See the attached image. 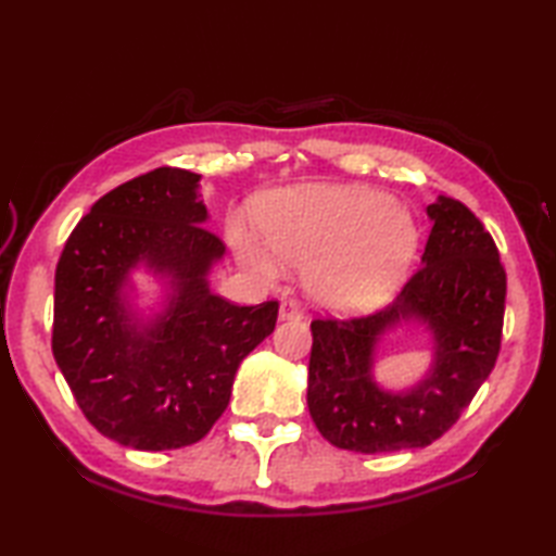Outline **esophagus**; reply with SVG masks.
<instances>
[{
  "label": "esophagus",
  "mask_w": 556,
  "mask_h": 556,
  "mask_svg": "<svg viewBox=\"0 0 556 556\" xmlns=\"http://www.w3.org/2000/svg\"><path fill=\"white\" fill-rule=\"evenodd\" d=\"M279 317L281 320H301L303 305L296 299H285L279 303Z\"/></svg>",
  "instance_id": "esophagus-1"
}]
</instances>
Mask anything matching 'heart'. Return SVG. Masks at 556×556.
I'll return each mask as SVG.
<instances>
[{
    "instance_id": "b5f03b06",
    "label": "heart",
    "mask_w": 556,
    "mask_h": 556,
    "mask_svg": "<svg viewBox=\"0 0 556 556\" xmlns=\"http://www.w3.org/2000/svg\"><path fill=\"white\" fill-rule=\"evenodd\" d=\"M265 245L239 222L231 243L248 265L277 277L279 264L308 269L313 296L332 311L380 305L406 275L418 231L406 210L368 186H305L267 195L257 207Z\"/></svg>"
}]
</instances>
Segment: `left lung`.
<instances>
[{
    "label": "left lung",
    "mask_w": 556,
    "mask_h": 556,
    "mask_svg": "<svg viewBox=\"0 0 556 556\" xmlns=\"http://www.w3.org/2000/svg\"><path fill=\"white\" fill-rule=\"evenodd\" d=\"M420 267L382 311L311 323L308 408L327 442L358 454L428 446L452 428L488 380L502 346L506 271L490 231L464 203L428 205ZM428 324L435 363L408 393L371 380L376 341L399 321Z\"/></svg>",
    "instance_id": "8db88e82"
}]
</instances>
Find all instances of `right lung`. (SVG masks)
<instances>
[{
	"label": "right lung",
	"mask_w": 556,
	"mask_h": 556,
	"mask_svg": "<svg viewBox=\"0 0 556 556\" xmlns=\"http://www.w3.org/2000/svg\"><path fill=\"white\" fill-rule=\"evenodd\" d=\"M198 181L160 167L116 186L76 224L54 271L59 370L92 428L140 452L203 440L229 406L241 361L277 325V301L236 305L210 291L224 243L203 227ZM138 264L173 285L148 326L123 299Z\"/></svg>",
	"instance_id": "right-lung-1"
}]
</instances>
